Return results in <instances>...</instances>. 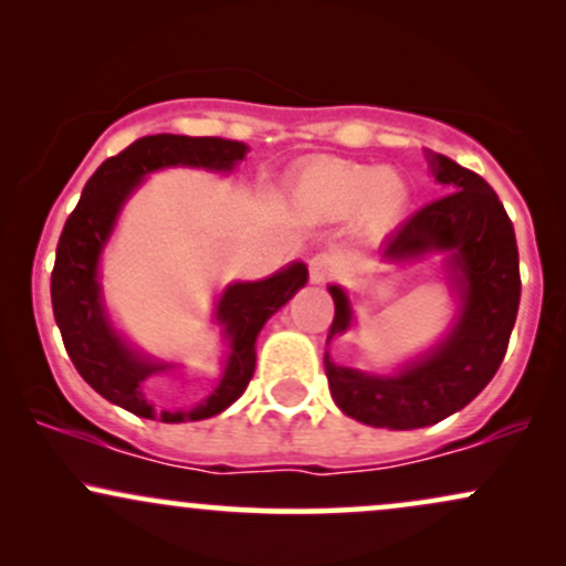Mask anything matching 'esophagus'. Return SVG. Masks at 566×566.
I'll return each mask as SVG.
<instances>
[{"mask_svg": "<svg viewBox=\"0 0 566 566\" xmlns=\"http://www.w3.org/2000/svg\"><path fill=\"white\" fill-rule=\"evenodd\" d=\"M333 271H335V261L329 255L311 258V263H308L311 284H324L329 276H333Z\"/></svg>", "mask_w": 566, "mask_h": 566, "instance_id": "obj_1", "label": "esophagus"}]
</instances>
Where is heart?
<instances>
[{
	"mask_svg": "<svg viewBox=\"0 0 566 566\" xmlns=\"http://www.w3.org/2000/svg\"><path fill=\"white\" fill-rule=\"evenodd\" d=\"M409 184L396 170L348 159H314L292 180V205L314 220L354 216L365 237H382L405 216Z\"/></svg>",
	"mask_w": 566,
	"mask_h": 566,
	"instance_id": "obj_1",
	"label": "heart"
}]
</instances>
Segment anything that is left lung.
<instances>
[{
  "label": "left lung",
  "mask_w": 566,
  "mask_h": 566,
  "mask_svg": "<svg viewBox=\"0 0 566 566\" xmlns=\"http://www.w3.org/2000/svg\"><path fill=\"white\" fill-rule=\"evenodd\" d=\"M426 159L444 197L405 220L382 242L380 258L415 263L426 255H444L441 265L458 301L450 329L394 375L340 367L329 350L324 354L335 405L359 423L391 431L439 423L484 391L509 348L522 295L516 237L497 193L458 161L433 151ZM329 295L335 303L333 340L354 324V308L337 284H329Z\"/></svg>",
  "instance_id": "8db88e82"
}]
</instances>
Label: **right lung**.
Here are the masks:
<instances>
[{
    "label": "right lung",
    "mask_w": 566,
    "mask_h": 566,
    "mask_svg": "<svg viewBox=\"0 0 566 566\" xmlns=\"http://www.w3.org/2000/svg\"><path fill=\"white\" fill-rule=\"evenodd\" d=\"M250 148L226 138L146 135L106 159L84 186L80 205L63 226L55 250L53 314L76 373L112 405L161 423L205 420L229 409L255 373V340L263 324L308 282L305 263L295 261L258 282H233L216 303L229 356L210 396L186 409H161L146 399V380L175 365L140 354L116 333L101 287V255L112 239L122 207L151 172L167 167L231 172Z\"/></svg>",
    "instance_id": "right-lung-1"
}]
</instances>
